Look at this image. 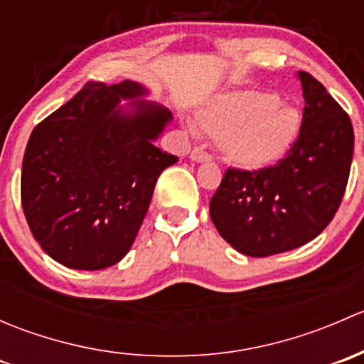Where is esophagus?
I'll list each match as a JSON object with an SVG mask.
<instances>
[{"mask_svg": "<svg viewBox=\"0 0 364 364\" xmlns=\"http://www.w3.org/2000/svg\"><path fill=\"white\" fill-rule=\"evenodd\" d=\"M190 160H193V161H209V160H211V156H209L205 151H203L200 148H196L192 153H190Z\"/></svg>", "mask_w": 364, "mask_h": 364, "instance_id": "esophagus-1", "label": "esophagus"}]
</instances>
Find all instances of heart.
<instances>
[{
  "mask_svg": "<svg viewBox=\"0 0 364 364\" xmlns=\"http://www.w3.org/2000/svg\"><path fill=\"white\" fill-rule=\"evenodd\" d=\"M301 123L294 105L282 104L269 91L222 95L197 116V128L218 142L227 164L241 171H260L280 161L296 142Z\"/></svg>",
  "mask_w": 364,
  "mask_h": 364,
  "instance_id": "heart-1",
  "label": "heart"
}]
</instances>
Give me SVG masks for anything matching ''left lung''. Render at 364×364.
<instances>
[{"mask_svg":"<svg viewBox=\"0 0 364 364\" xmlns=\"http://www.w3.org/2000/svg\"><path fill=\"white\" fill-rule=\"evenodd\" d=\"M301 132L285 159L260 171L227 168L209 203L220 236L240 253L267 257L303 247L338 211L350 172V117L308 72Z\"/></svg>","mask_w":364,"mask_h":364,"instance_id":"1","label":"left lung"}]
</instances>
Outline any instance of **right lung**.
<instances>
[{"instance_id": "right-lung-1", "label": "right lung", "mask_w": 364, "mask_h": 364, "mask_svg": "<svg viewBox=\"0 0 364 364\" xmlns=\"http://www.w3.org/2000/svg\"><path fill=\"white\" fill-rule=\"evenodd\" d=\"M148 93L134 80L87 82L31 132L21 200L33 237L56 262L105 269L134 245L156 179L178 161L155 146L172 114L142 100Z\"/></svg>"}]
</instances>
